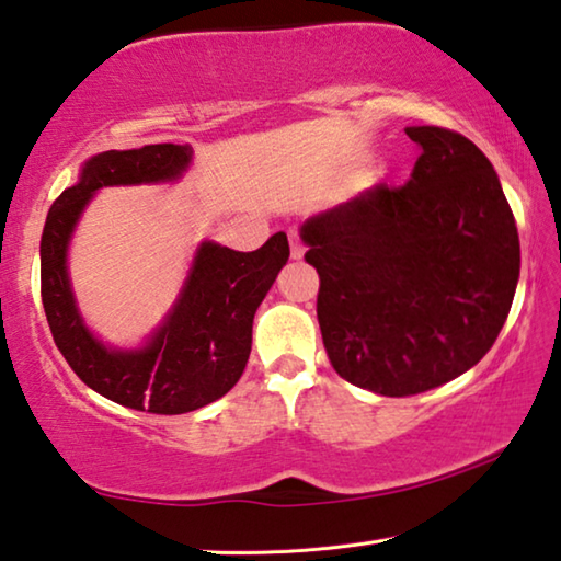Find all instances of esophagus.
<instances>
[{"label": "esophagus", "mask_w": 561, "mask_h": 561, "mask_svg": "<svg viewBox=\"0 0 561 561\" xmlns=\"http://www.w3.org/2000/svg\"><path fill=\"white\" fill-rule=\"evenodd\" d=\"M289 242H291V257L294 260H301L304 257V244L299 240L297 230H289Z\"/></svg>", "instance_id": "1"}]
</instances>
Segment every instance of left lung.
Masks as SVG:
<instances>
[{
    "mask_svg": "<svg viewBox=\"0 0 561 561\" xmlns=\"http://www.w3.org/2000/svg\"><path fill=\"white\" fill-rule=\"evenodd\" d=\"M405 185H374L301 227L334 371L403 398L453 381L495 344L519 279L515 215L485 153L411 126Z\"/></svg>",
    "mask_w": 561,
    "mask_h": 561,
    "instance_id": "obj_1",
    "label": "left lung"
}]
</instances>
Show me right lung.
Listing matches in <instances>:
<instances>
[{"mask_svg":"<svg viewBox=\"0 0 561 561\" xmlns=\"http://www.w3.org/2000/svg\"><path fill=\"white\" fill-rule=\"evenodd\" d=\"M190 158L193 148L175 144L93 156L79 183L54 201L42 234V301L54 344L93 391L158 415L197 411L240 381L252 351L254 311L289 260L287 234H272L254 252L203 242L173 311L136 351L103 346L83 324L66 272V250L99 187L165 183L180 178Z\"/></svg>","mask_w":561,"mask_h":561,"instance_id":"obj_1","label":"right lung"}]
</instances>
